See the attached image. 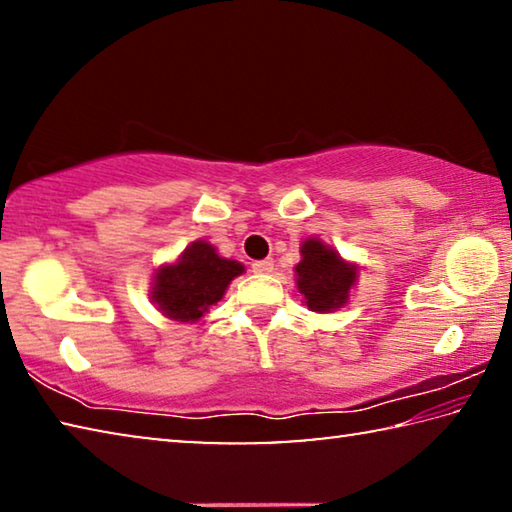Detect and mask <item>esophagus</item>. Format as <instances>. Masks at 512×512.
Here are the masks:
<instances>
[{"instance_id":"obj_1","label":"esophagus","mask_w":512,"mask_h":512,"mask_svg":"<svg viewBox=\"0 0 512 512\" xmlns=\"http://www.w3.org/2000/svg\"><path fill=\"white\" fill-rule=\"evenodd\" d=\"M273 271V259H259L253 262V273H271Z\"/></svg>"}]
</instances>
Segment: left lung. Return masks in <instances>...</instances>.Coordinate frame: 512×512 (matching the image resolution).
<instances>
[{
  "instance_id": "1",
  "label": "left lung",
  "mask_w": 512,
  "mask_h": 512,
  "mask_svg": "<svg viewBox=\"0 0 512 512\" xmlns=\"http://www.w3.org/2000/svg\"><path fill=\"white\" fill-rule=\"evenodd\" d=\"M302 262L296 266L298 289L307 300L311 311H332L345 305L357 271L343 259L320 244L318 239H307L300 248Z\"/></svg>"
}]
</instances>
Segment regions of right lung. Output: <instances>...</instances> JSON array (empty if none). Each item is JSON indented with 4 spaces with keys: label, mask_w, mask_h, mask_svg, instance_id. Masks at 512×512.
Here are the masks:
<instances>
[{
    "label": "right lung",
    "mask_w": 512,
    "mask_h": 512,
    "mask_svg": "<svg viewBox=\"0 0 512 512\" xmlns=\"http://www.w3.org/2000/svg\"><path fill=\"white\" fill-rule=\"evenodd\" d=\"M244 273V266L216 255L205 241L185 250L178 264L164 266L155 275L153 300L164 316L173 320H198L207 307L223 298L228 284Z\"/></svg>",
    "instance_id": "obj_1"
}]
</instances>
